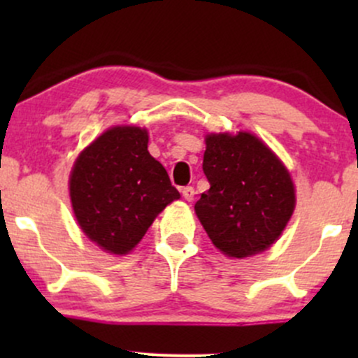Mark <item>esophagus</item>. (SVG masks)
Segmentation results:
<instances>
[{
	"label": "esophagus",
	"mask_w": 358,
	"mask_h": 358,
	"mask_svg": "<svg viewBox=\"0 0 358 358\" xmlns=\"http://www.w3.org/2000/svg\"><path fill=\"white\" fill-rule=\"evenodd\" d=\"M182 195H183V199L187 200V202H192L193 196H195V188H193V187H183L182 188Z\"/></svg>",
	"instance_id": "34e87169"
}]
</instances>
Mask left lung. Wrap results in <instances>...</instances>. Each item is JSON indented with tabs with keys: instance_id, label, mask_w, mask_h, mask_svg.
<instances>
[{
	"instance_id": "8db88e82",
	"label": "left lung",
	"mask_w": 358,
	"mask_h": 358,
	"mask_svg": "<svg viewBox=\"0 0 358 358\" xmlns=\"http://www.w3.org/2000/svg\"><path fill=\"white\" fill-rule=\"evenodd\" d=\"M205 145L202 168L210 188L195 213L213 245L236 259L271 248L296 203L289 171L250 133H212Z\"/></svg>"
}]
</instances>
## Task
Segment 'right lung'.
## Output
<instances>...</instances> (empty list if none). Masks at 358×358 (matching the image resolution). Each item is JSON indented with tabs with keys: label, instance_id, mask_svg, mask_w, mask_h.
<instances>
[{
	"label": "right lung",
	"instance_id": "obj_1",
	"mask_svg": "<svg viewBox=\"0 0 358 358\" xmlns=\"http://www.w3.org/2000/svg\"><path fill=\"white\" fill-rule=\"evenodd\" d=\"M71 200L82 232L106 252L127 254L159 212L180 199L170 176L148 151V131L116 126L76 159Z\"/></svg>",
	"mask_w": 358,
	"mask_h": 358
}]
</instances>
